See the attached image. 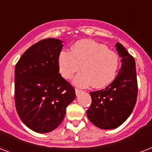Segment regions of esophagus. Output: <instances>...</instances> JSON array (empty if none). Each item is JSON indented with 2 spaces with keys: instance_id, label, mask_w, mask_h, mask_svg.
Instances as JSON below:
<instances>
[{
  "instance_id": "1",
  "label": "esophagus",
  "mask_w": 152,
  "mask_h": 152,
  "mask_svg": "<svg viewBox=\"0 0 152 152\" xmlns=\"http://www.w3.org/2000/svg\"><path fill=\"white\" fill-rule=\"evenodd\" d=\"M75 91H76V96H78L80 93L81 91H82V90H80V89H79V88H76V90H75Z\"/></svg>"
}]
</instances>
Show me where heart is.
I'll return each mask as SVG.
<instances>
[{
	"label": "heart",
	"mask_w": 152,
	"mask_h": 152,
	"mask_svg": "<svg viewBox=\"0 0 152 152\" xmlns=\"http://www.w3.org/2000/svg\"><path fill=\"white\" fill-rule=\"evenodd\" d=\"M58 67L61 76L72 79L81 69L83 72L74 80L80 87L93 84L97 88H104L114 80L120 67V57L106 45L90 40L76 41L71 52L61 51L58 56Z\"/></svg>",
	"instance_id": "b5f03b06"
}]
</instances>
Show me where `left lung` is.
<instances>
[{
  "label": "left lung",
  "mask_w": 152,
  "mask_h": 152,
  "mask_svg": "<svg viewBox=\"0 0 152 152\" xmlns=\"http://www.w3.org/2000/svg\"><path fill=\"white\" fill-rule=\"evenodd\" d=\"M116 50L121 59V68L112 84L102 90L91 91V106L87 111L89 120L101 129H112L129 117L135 107L138 83L135 59L121 44Z\"/></svg>",
  "instance_id": "8db88e82"
}]
</instances>
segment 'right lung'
<instances>
[{"instance_id":"right-lung-1","label":"right lung","mask_w":152,"mask_h":152,"mask_svg":"<svg viewBox=\"0 0 152 152\" xmlns=\"http://www.w3.org/2000/svg\"><path fill=\"white\" fill-rule=\"evenodd\" d=\"M62 41L44 39L32 45L15 67V105L18 115L36 132L54 130L76 98L75 88L59 72Z\"/></svg>"}]
</instances>
